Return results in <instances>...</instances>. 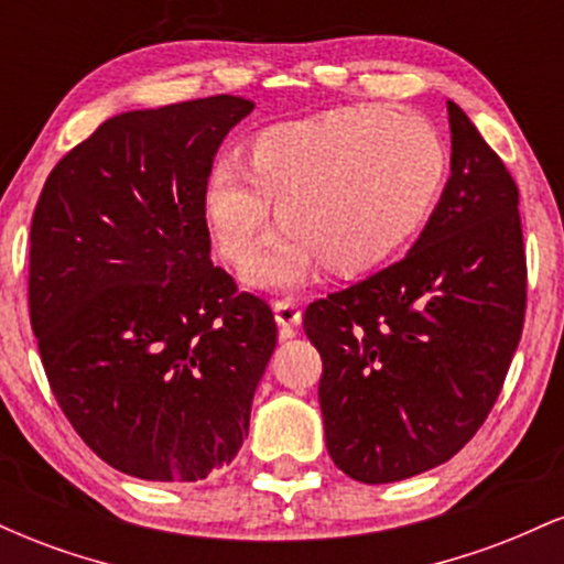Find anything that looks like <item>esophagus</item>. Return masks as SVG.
<instances>
[{
  "label": "esophagus",
  "mask_w": 564,
  "mask_h": 564,
  "mask_svg": "<svg viewBox=\"0 0 564 564\" xmlns=\"http://www.w3.org/2000/svg\"><path fill=\"white\" fill-rule=\"evenodd\" d=\"M273 313L278 328H281V339H291V336H294V328L302 323L300 307L291 300H281L273 304Z\"/></svg>",
  "instance_id": "esophagus-1"
}]
</instances>
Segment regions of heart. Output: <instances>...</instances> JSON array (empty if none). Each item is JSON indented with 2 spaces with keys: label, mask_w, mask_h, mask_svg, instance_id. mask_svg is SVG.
<instances>
[{
  "label": "heart",
  "mask_w": 564,
  "mask_h": 564,
  "mask_svg": "<svg viewBox=\"0 0 564 564\" xmlns=\"http://www.w3.org/2000/svg\"><path fill=\"white\" fill-rule=\"evenodd\" d=\"M448 153L430 121L394 106H352L257 132L243 159L206 174L200 212L225 262L241 268L275 206L283 236L246 273L262 289L300 286L315 260L364 275L416 236L443 191Z\"/></svg>",
  "instance_id": "heart-1"
}]
</instances>
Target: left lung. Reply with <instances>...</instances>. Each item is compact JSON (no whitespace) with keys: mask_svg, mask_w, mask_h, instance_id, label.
Wrapping results in <instances>:
<instances>
[{"mask_svg":"<svg viewBox=\"0 0 564 564\" xmlns=\"http://www.w3.org/2000/svg\"><path fill=\"white\" fill-rule=\"evenodd\" d=\"M451 177L400 262L304 313L326 448L358 482L440 467L494 408L525 321L520 193L448 100Z\"/></svg>","mask_w":564,"mask_h":564,"instance_id":"obj_1","label":"left lung"}]
</instances>
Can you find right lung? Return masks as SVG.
I'll use <instances>...</instances> for the list:
<instances>
[{
  "label": "right lung",
  "instance_id": "right-lung-1",
  "mask_svg": "<svg viewBox=\"0 0 564 564\" xmlns=\"http://www.w3.org/2000/svg\"><path fill=\"white\" fill-rule=\"evenodd\" d=\"M251 111L215 95L111 116L57 161L31 219V328L55 400L140 480L230 464L275 349L268 304L212 264L200 212L219 145Z\"/></svg>",
  "mask_w": 564,
  "mask_h": 564
}]
</instances>
